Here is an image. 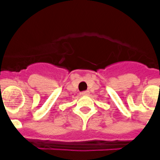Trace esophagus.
Here are the masks:
<instances>
[{"label":"esophagus","instance_id":"obj_1","mask_svg":"<svg viewBox=\"0 0 160 160\" xmlns=\"http://www.w3.org/2000/svg\"><path fill=\"white\" fill-rule=\"evenodd\" d=\"M88 94H89V91H85V92H81V95H83V96H86V95H88Z\"/></svg>","mask_w":160,"mask_h":160}]
</instances>
